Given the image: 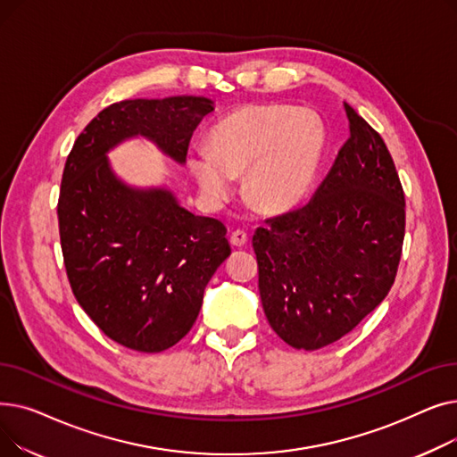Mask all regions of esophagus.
<instances>
[{"label": "esophagus", "mask_w": 457, "mask_h": 457, "mask_svg": "<svg viewBox=\"0 0 457 457\" xmlns=\"http://www.w3.org/2000/svg\"><path fill=\"white\" fill-rule=\"evenodd\" d=\"M229 241H231V245L233 246H245L246 243H248V233L246 231H243V229H237V231H233L231 233V237H229Z\"/></svg>", "instance_id": "esophagus-1"}]
</instances>
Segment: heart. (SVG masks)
<instances>
[{
    "label": "heart",
    "instance_id": "b5f03b06",
    "mask_svg": "<svg viewBox=\"0 0 457 457\" xmlns=\"http://www.w3.org/2000/svg\"><path fill=\"white\" fill-rule=\"evenodd\" d=\"M328 146L324 120L287 104L248 105L209 131V146L190 150L188 164L204 195L224 200L233 174L245 172V195L262 211H289L313 190Z\"/></svg>",
    "mask_w": 457,
    "mask_h": 457
}]
</instances>
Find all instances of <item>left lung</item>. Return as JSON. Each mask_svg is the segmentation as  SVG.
I'll use <instances>...</instances> for the list:
<instances>
[{"label":"left lung","instance_id":"1","mask_svg":"<svg viewBox=\"0 0 457 457\" xmlns=\"http://www.w3.org/2000/svg\"><path fill=\"white\" fill-rule=\"evenodd\" d=\"M350 138L313 200L257 228L259 295L272 329L319 350L350 333L391 291L405 198L379 133L348 104Z\"/></svg>","mask_w":457,"mask_h":457}]
</instances>
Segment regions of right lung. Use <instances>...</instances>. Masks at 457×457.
<instances>
[{
	"label": "right lung",
	"mask_w": 457,
	"mask_h": 457,
	"mask_svg": "<svg viewBox=\"0 0 457 457\" xmlns=\"http://www.w3.org/2000/svg\"><path fill=\"white\" fill-rule=\"evenodd\" d=\"M211 112L212 102L196 96L118 102L83 129L66 159L57 216L71 293L129 350L155 353L179 343L231 248L220 220L192 214L166 188L128 187L105 154L142 135L183 164Z\"/></svg>",
	"instance_id": "1"
}]
</instances>
